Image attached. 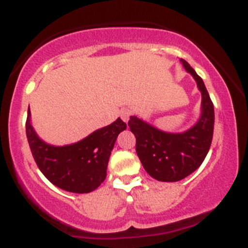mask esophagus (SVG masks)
Returning <instances> with one entry per match:
<instances>
[{"label":"esophagus","instance_id":"34e87169","mask_svg":"<svg viewBox=\"0 0 248 248\" xmlns=\"http://www.w3.org/2000/svg\"><path fill=\"white\" fill-rule=\"evenodd\" d=\"M120 116H121V119H122V120H124V122H128V120H129V116H130V110H129V109H124V110H121Z\"/></svg>","mask_w":248,"mask_h":248}]
</instances>
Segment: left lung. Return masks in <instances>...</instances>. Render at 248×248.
Instances as JSON below:
<instances>
[{
	"instance_id": "8db88e82",
	"label": "left lung",
	"mask_w": 248,
	"mask_h": 248,
	"mask_svg": "<svg viewBox=\"0 0 248 248\" xmlns=\"http://www.w3.org/2000/svg\"><path fill=\"white\" fill-rule=\"evenodd\" d=\"M183 66L197 81L202 92V115L186 133L171 134L158 130L136 116H130L128 126L136 138V153L142 166L153 178L177 182L201 167L211 147L215 110L205 85L184 59Z\"/></svg>"
}]
</instances>
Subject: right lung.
Returning <instances> with one entry per match:
<instances>
[{"label": "right lung", "instance_id": "obj_1", "mask_svg": "<svg viewBox=\"0 0 248 248\" xmlns=\"http://www.w3.org/2000/svg\"><path fill=\"white\" fill-rule=\"evenodd\" d=\"M25 128L33 160L43 175L65 191L87 193L95 190L106 178L110 152L127 124L119 118L84 140L64 147L51 146L37 136L31 126L30 109Z\"/></svg>", "mask_w": 248, "mask_h": 248}]
</instances>
